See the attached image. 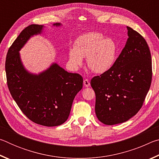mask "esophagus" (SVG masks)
Returning a JSON list of instances; mask_svg holds the SVG:
<instances>
[{"instance_id": "obj_1", "label": "esophagus", "mask_w": 159, "mask_h": 159, "mask_svg": "<svg viewBox=\"0 0 159 159\" xmlns=\"http://www.w3.org/2000/svg\"><path fill=\"white\" fill-rule=\"evenodd\" d=\"M83 84H84L85 88H88V87H89V86H90V83L89 82V80H88V79H85L84 80H83Z\"/></svg>"}]
</instances>
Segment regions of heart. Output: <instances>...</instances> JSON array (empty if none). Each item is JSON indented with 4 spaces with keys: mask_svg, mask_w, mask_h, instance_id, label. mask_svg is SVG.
I'll return each mask as SVG.
<instances>
[{
    "mask_svg": "<svg viewBox=\"0 0 159 159\" xmlns=\"http://www.w3.org/2000/svg\"><path fill=\"white\" fill-rule=\"evenodd\" d=\"M118 45L111 37H105L96 31L80 35L69 51V61L78 69L86 57L88 66L96 74H104L112 68L116 61Z\"/></svg>",
    "mask_w": 159,
    "mask_h": 159,
    "instance_id": "heart-1",
    "label": "heart"
}]
</instances>
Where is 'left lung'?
Returning a JSON list of instances; mask_svg holds the SVG:
<instances>
[{"mask_svg": "<svg viewBox=\"0 0 159 159\" xmlns=\"http://www.w3.org/2000/svg\"><path fill=\"white\" fill-rule=\"evenodd\" d=\"M128 39L114 65L95 76V114L105 125H116L134 116L143 104L152 82V57L140 34L127 26Z\"/></svg>", "mask_w": 159, "mask_h": 159, "instance_id": "1", "label": "left lung"}]
</instances>
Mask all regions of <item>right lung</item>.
Segmentation results:
<instances>
[{"label": "right lung", "instance_id": "1", "mask_svg": "<svg viewBox=\"0 0 159 159\" xmlns=\"http://www.w3.org/2000/svg\"><path fill=\"white\" fill-rule=\"evenodd\" d=\"M44 28L31 25L21 32L7 52L5 72L10 94L21 111L37 124L53 127L67 120L83 80L80 75L69 73L55 62L39 74L25 68L20 51L31 37L43 34Z\"/></svg>", "mask_w": 159, "mask_h": 159}]
</instances>
